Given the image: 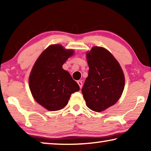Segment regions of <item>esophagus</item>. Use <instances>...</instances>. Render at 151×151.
<instances>
[{
    "label": "esophagus",
    "instance_id": "34e87169",
    "mask_svg": "<svg viewBox=\"0 0 151 151\" xmlns=\"http://www.w3.org/2000/svg\"><path fill=\"white\" fill-rule=\"evenodd\" d=\"M77 83H78V85H79V86H80V88H81L82 86H83V83H82V81H78Z\"/></svg>",
    "mask_w": 151,
    "mask_h": 151
}]
</instances>
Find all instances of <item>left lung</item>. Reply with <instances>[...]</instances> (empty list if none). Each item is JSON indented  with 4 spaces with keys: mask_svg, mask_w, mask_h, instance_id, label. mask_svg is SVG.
<instances>
[{
    "mask_svg": "<svg viewBox=\"0 0 151 151\" xmlns=\"http://www.w3.org/2000/svg\"><path fill=\"white\" fill-rule=\"evenodd\" d=\"M89 70L82 88L86 106L101 112L114 105L124 88V76L115 58L109 50L94 47L86 53Z\"/></svg>",
    "mask_w": 151,
    "mask_h": 151,
    "instance_id": "8db88e82",
    "label": "left lung"
}]
</instances>
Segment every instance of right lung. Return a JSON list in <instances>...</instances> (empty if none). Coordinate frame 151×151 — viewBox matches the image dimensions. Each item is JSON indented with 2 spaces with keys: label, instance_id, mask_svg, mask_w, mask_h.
<instances>
[{
  "label": "right lung",
  "instance_id": "obj_1",
  "mask_svg": "<svg viewBox=\"0 0 151 151\" xmlns=\"http://www.w3.org/2000/svg\"><path fill=\"white\" fill-rule=\"evenodd\" d=\"M60 45L47 47L36 61L29 76V88L35 100L50 111L64 108L71 94L80 90L63 65L73 55Z\"/></svg>",
  "mask_w": 151,
  "mask_h": 151
}]
</instances>
